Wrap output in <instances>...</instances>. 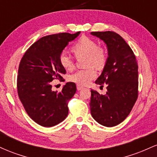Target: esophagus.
Returning <instances> with one entry per match:
<instances>
[{"mask_svg":"<svg viewBox=\"0 0 157 157\" xmlns=\"http://www.w3.org/2000/svg\"><path fill=\"white\" fill-rule=\"evenodd\" d=\"M83 89V86H80V85H77V89L78 90V91H80V90Z\"/></svg>","mask_w":157,"mask_h":157,"instance_id":"1","label":"esophagus"}]
</instances>
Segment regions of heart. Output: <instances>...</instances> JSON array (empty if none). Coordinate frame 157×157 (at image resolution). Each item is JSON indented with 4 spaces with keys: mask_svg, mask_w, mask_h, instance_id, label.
I'll return each mask as SVG.
<instances>
[{
    "mask_svg": "<svg viewBox=\"0 0 157 157\" xmlns=\"http://www.w3.org/2000/svg\"><path fill=\"white\" fill-rule=\"evenodd\" d=\"M71 52L77 58L86 57V69L78 70L68 77L71 82L77 85L86 86L94 80L97 73L94 67L102 68L107 61V55L103 48L97 46V44L89 37H81L71 47ZM59 62L66 71H71L75 68V63L67 54L63 52L59 57Z\"/></svg>",
    "mask_w": 157,
    "mask_h": 157,
    "instance_id": "obj_1",
    "label": "heart"
}]
</instances>
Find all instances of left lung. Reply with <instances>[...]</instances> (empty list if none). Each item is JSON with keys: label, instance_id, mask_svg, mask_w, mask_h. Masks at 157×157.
<instances>
[{"label": "left lung", "instance_id": "obj_1", "mask_svg": "<svg viewBox=\"0 0 157 157\" xmlns=\"http://www.w3.org/2000/svg\"><path fill=\"white\" fill-rule=\"evenodd\" d=\"M105 42L107 61L95 83L107 85L106 94L91 90V116L100 125L113 127L128 116L138 97V65L125 40L113 32H92Z\"/></svg>", "mask_w": 157, "mask_h": 157}]
</instances>
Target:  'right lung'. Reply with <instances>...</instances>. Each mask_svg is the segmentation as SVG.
<instances>
[{
	"label": "right lung",
	"mask_w": 157,
	"mask_h": 157,
	"mask_svg": "<svg viewBox=\"0 0 157 157\" xmlns=\"http://www.w3.org/2000/svg\"><path fill=\"white\" fill-rule=\"evenodd\" d=\"M59 33L41 37L27 49L21 59L17 75V94L32 120L44 127H52L68 116V102L77 91L75 82H67L60 92L52 90L51 82L62 80L66 71L59 57L80 35Z\"/></svg>",
	"instance_id": "obj_1"
}]
</instances>
